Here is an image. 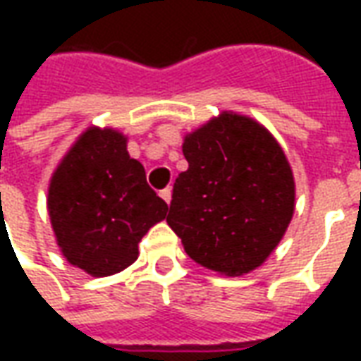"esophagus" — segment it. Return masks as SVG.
Wrapping results in <instances>:
<instances>
[{
  "label": "esophagus",
  "instance_id": "1",
  "mask_svg": "<svg viewBox=\"0 0 361 361\" xmlns=\"http://www.w3.org/2000/svg\"><path fill=\"white\" fill-rule=\"evenodd\" d=\"M160 197L164 199L166 203H170V201H172V188L162 189V191H160Z\"/></svg>",
  "mask_w": 361,
  "mask_h": 361
}]
</instances>
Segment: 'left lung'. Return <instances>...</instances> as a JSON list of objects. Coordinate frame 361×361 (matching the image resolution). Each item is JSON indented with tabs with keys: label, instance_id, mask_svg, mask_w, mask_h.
I'll return each mask as SVG.
<instances>
[{
	"label": "left lung",
	"instance_id": "8db88e82",
	"mask_svg": "<svg viewBox=\"0 0 361 361\" xmlns=\"http://www.w3.org/2000/svg\"><path fill=\"white\" fill-rule=\"evenodd\" d=\"M189 168L176 178L168 226L199 265L240 276L265 263L294 214L284 150L255 119L234 111L185 135Z\"/></svg>",
	"mask_w": 361,
	"mask_h": 361
}]
</instances>
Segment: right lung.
Listing matches in <instances>:
<instances>
[{
    "label": "right lung",
    "mask_w": 361,
    "mask_h": 361,
    "mask_svg": "<svg viewBox=\"0 0 361 361\" xmlns=\"http://www.w3.org/2000/svg\"><path fill=\"white\" fill-rule=\"evenodd\" d=\"M168 204L149 188L116 129L89 127L51 176L48 212L59 250L90 276H110L139 257V242L166 219Z\"/></svg>",
    "instance_id": "1"
}]
</instances>
